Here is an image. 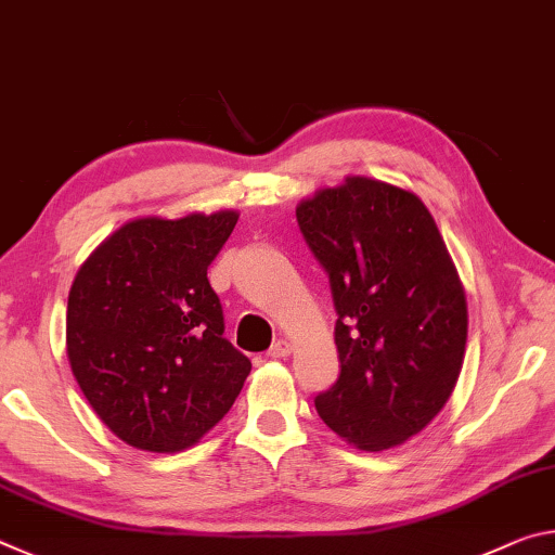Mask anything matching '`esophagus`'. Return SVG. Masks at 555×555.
I'll return each mask as SVG.
<instances>
[{
	"label": "esophagus",
	"mask_w": 555,
	"mask_h": 555,
	"mask_svg": "<svg viewBox=\"0 0 555 555\" xmlns=\"http://www.w3.org/2000/svg\"><path fill=\"white\" fill-rule=\"evenodd\" d=\"M289 353H293V344H289L287 339H278V341L270 347L268 357H270V359H285V357H289Z\"/></svg>",
	"instance_id": "esophagus-1"
}]
</instances>
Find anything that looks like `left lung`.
Masks as SVG:
<instances>
[{"instance_id":"1","label":"left lung","mask_w":555,"mask_h":555,"mask_svg":"<svg viewBox=\"0 0 555 555\" xmlns=\"http://www.w3.org/2000/svg\"><path fill=\"white\" fill-rule=\"evenodd\" d=\"M330 272L339 378L317 413L366 452L398 448L438 415L465 361L467 299L428 206L411 189L347 177L297 204Z\"/></svg>"}]
</instances>
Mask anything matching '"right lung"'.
<instances>
[{
  "mask_svg": "<svg viewBox=\"0 0 555 555\" xmlns=\"http://www.w3.org/2000/svg\"><path fill=\"white\" fill-rule=\"evenodd\" d=\"M238 211L140 216L76 272L66 312L73 376L130 448L181 452L231 411L250 361L223 339L206 270Z\"/></svg>",
  "mask_w": 555,
  "mask_h": 555,
  "instance_id": "right-lung-1",
  "label": "right lung"
}]
</instances>
